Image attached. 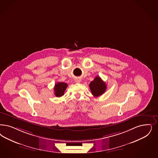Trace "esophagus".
<instances>
[{"label": "esophagus", "mask_w": 158, "mask_h": 158, "mask_svg": "<svg viewBox=\"0 0 158 158\" xmlns=\"http://www.w3.org/2000/svg\"><path fill=\"white\" fill-rule=\"evenodd\" d=\"M81 79H76V80H75V82L76 83H80L81 82Z\"/></svg>", "instance_id": "esophagus-1"}]
</instances>
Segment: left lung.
I'll use <instances>...</instances> for the list:
<instances>
[{
    "label": "left lung",
    "instance_id": "left-lung-1",
    "mask_svg": "<svg viewBox=\"0 0 158 158\" xmlns=\"http://www.w3.org/2000/svg\"><path fill=\"white\" fill-rule=\"evenodd\" d=\"M89 87L94 97H98L103 94L107 89L106 83L103 82L99 76H96L94 79L90 83Z\"/></svg>",
    "mask_w": 158,
    "mask_h": 158
}]
</instances>
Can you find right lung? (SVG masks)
<instances>
[{
    "label": "right lung",
    "mask_w": 158,
    "mask_h": 158,
    "mask_svg": "<svg viewBox=\"0 0 158 158\" xmlns=\"http://www.w3.org/2000/svg\"><path fill=\"white\" fill-rule=\"evenodd\" d=\"M68 85L64 82H58L55 85L54 94L56 97H61L64 94Z\"/></svg>",
    "instance_id": "1"
}]
</instances>
